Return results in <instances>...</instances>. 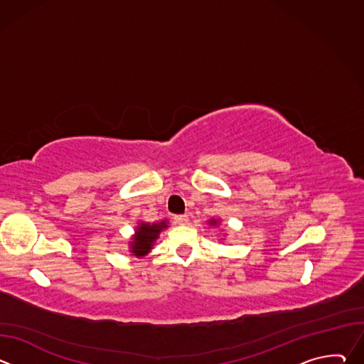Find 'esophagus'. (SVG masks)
<instances>
[{
	"label": "esophagus",
	"mask_w": 364,
	"mask_h": 364,
	"mask_svg": "<svg viewBox=\"0 0 364 364\" xmlns=\"http://www.w3.org/2000/svg\"><path fill=\"white\" fill-rule=\"evenodd\" d=\"M174 222H176L177 225H187V223H188V216H187V215L176 216V218H174Z\"/></svg>",
	"instance_id": "1"
}]
</instances>
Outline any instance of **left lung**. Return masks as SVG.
Here are the masks:
<instances>
[{
    "mask_svg": "<svg viewBox=\"0 0 364 364\" xmlns=\"http://www.w3.org/2000/svg\"><path fill=\"white\" fill-rule=\"evenodd\" d=\"M219 222L218 220H215V219H212V220H209V225H212V226H216Z\"/></svg>",
    "mask_w": 364,
    "mask_h": 364,
    "instance_id": "1",
    "label": "left lung"
}]
</instances>
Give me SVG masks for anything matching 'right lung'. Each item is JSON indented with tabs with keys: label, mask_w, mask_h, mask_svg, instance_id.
Segmentation results:
<instances>
[{
	"label": "right lung",
	"mask_w": 364,
	"mask_h": 364,
	"mask_svg": "<svg viewBox=\"0 0 364 364\" xmlns=\"http://www.w3.org/2000/svg\"><path fill=\"white\" fill-rule=\"evenodd\" d=\"M167 228V220L160 223H139L136 226L135 235L132 236V240L129 242V252L136 257L145 256L152 249V245L159 239L160 233Z\"/></svg>",
	"instance_id": "add662e5"
}]
</instances>
